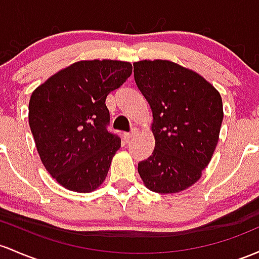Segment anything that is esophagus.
<instances>
[{"label": "esophagus", "mask_w": 259, "mask_h": 259, "mask_svg": "<svg viewBox=\"0 0 259 259\" xmlns=\"http://www.w3.org/2000/svg\"><path fill=\"white\" fill-rule=\"evenodd\" d=\"M136 132H138V130H136V129H133L132 132H130V133H124V138H125V140H129V139H132L133 136H134V135L136 134Z\"/></svg>", "instance_id": "esophagus-1"}]
</instances>
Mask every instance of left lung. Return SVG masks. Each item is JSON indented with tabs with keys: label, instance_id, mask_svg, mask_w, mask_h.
Masks as SVG:
<instances>
[{
	"label": "left lung",
	"instance_id": "obj_1",
	"mask_svg": "<svg viewBox=\"0 0 259 259\" xmlns=\"http://www.w3.org/2000/svg\"><path fill=\"white\" fill-rule=\"evenodd\" d=\"M134 78L151 107L155 150L139 162L145 186L161 194L194 184L217 147L223 101L194 71L167 60L134 62Z\"/></svg>",
	"mask_w": 259,
	"mask_h": 259
}]
</instances>
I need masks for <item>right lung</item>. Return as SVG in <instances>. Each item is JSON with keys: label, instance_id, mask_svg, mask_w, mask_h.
Returning a JSON list of instances; mask_svg holds the SVG:
<instances>
[{"label": "right lung", "instance_id": "right-lung-1", "mask_svg": "<svg viewBox=\"0 0 259 259\" xmlns=\"http://www.w3.org/2000/svg\"><path fill=\"white\" fill-rule=\"evenodd\" d=\"M130 62L78 61L59 71L30 96L29 126L47 171L78 193L106 180L120 138L108 132L107 96L132 75Z\"/></svg>", "mask_w": 259, "mask_h": 259}]
</instances>
